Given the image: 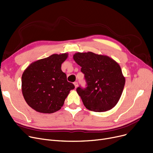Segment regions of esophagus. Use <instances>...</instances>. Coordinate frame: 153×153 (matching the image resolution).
<instances>
[{
  "label": "esophagus",
  "mask_w": 153,
  "mask_h": 153,
  "mask_svg": "<svg viewBox=\"0 0 153 153\" xmlns=\"http://www.w3.org/2000/svg\"><path fill=\"white\" fill-rule=\"evenodd\" d=\"M74 85H75V88H77V87L78 86V82H74Z\"/></svg>",
  "instance_id": "esophagus-1"
}]
</instances>
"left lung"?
<instances>
[{
  "instance_id": "1",
  "label": "left lung",
  "mask_w": 153,
  "mask_h": 153,
  "mask_svg": "<svg viewBox=\"0 0 153 153\" xmlns=\"http://www.w3.org/2000/svg\"><path fill=\"white\" fill-rule=\"evenodd\" d=\"M73 58L84 74L86 87L79 86L76 91L85 107L94 112H104L114 108L125 84L119 65L108 56L91 52H77Z\"/></svg>"
}]
</instances>
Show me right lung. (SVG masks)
Wrapping results in <instances>:
<instances>
[{
    "instance_id": "add662e5",
    "label": "right lung",
    "mask_w": 153,
    "mask_h": 153,
    "mask_svg": "<svg viewBox=\"0 0 153 153\" xmlns=\"http://www.w3.org/2000/svg\"><path fill=\"white\" fill-rule=\"evenodd\" d=\"M66 53L52 54L32 63L22 76V91L25 101L35 111L53 113L61 108L65 98L75 86L67 81L61 64Z\"/></svg>"
}]
</instances>
